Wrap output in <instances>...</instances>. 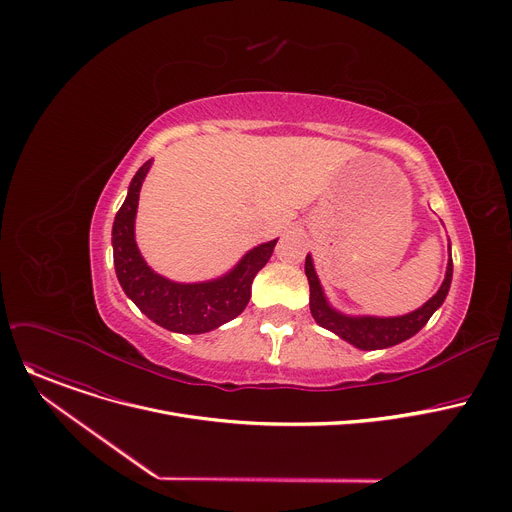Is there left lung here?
I'll list each match as a JSON object with an SVG mask.
<instances>
[{
    "label": "left lung",
    "mask_w": 512,
    "mask_h": 512,
    "mask_svg": "<svg viewBox=\"0 0 512 512\" xmlns=\"http://www.w3.org/2000/svg\"><path fill=\"white\" fill-rule=\"evenodd\" d=\"M450 257H448V267H446V277L440 285V289L435 291L433 298H429L421 308L403 314V316H391V318H381V316H350L340 310H336L326 294L324 287L318 279V273L314 269V259L308 253L306 257V275L310 283V312L314 320L334 332L338 338L346 340L348 344L360 348V350H381L395 346L399 342H405L407 338L415 336L427 320L433 316V312L440 308L448 296L450 285H452V273H454V263H452V247Z\"/></svg>",
    "instance_id": "left-lung-1"
}]
</instances>
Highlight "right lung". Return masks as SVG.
<instances>
[{"instance_id":"add662e5","label":"right lung","mask_w":512,"mask_h":512,"mask_svg":"<svg viewBox=\"0 0 512 512\" xmlns=\"http://www.w3.org/2000/svg\"><path fill=\"white\" fill-rule=\"evenodd\" d=\"M152 168L145 162L133 176L113 223V263L125 296L158 326L180 334H204L237 318L251 300V283L269 261L277 239L247 251L225 275L180 283L156 273L135 243V214L141 184Z\"/></svg>"}]
</instances>
